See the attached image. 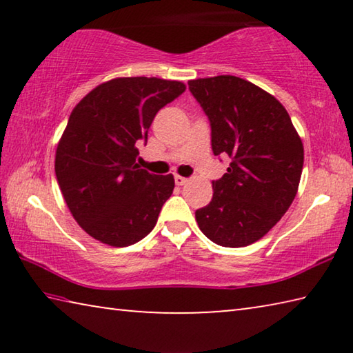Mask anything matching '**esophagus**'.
<instances>
[{"label":"esophagus","instance_id":"1","mask_svg":"<svg viewBox=\"0 0 353 353\" xmlns=\"http://www.w3.org/2000/svg\"><path fill=\"white\" fill-rule=\"evenodd\" d=\"M174 182H176V185H179V187H182V185L188 183V179L182 177V176H174Z\"/></svg>","mask_w":353,"mask_h":353}]
</instances>
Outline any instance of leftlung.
<instances>
[{"label":"left lung","mask_w":353,"mask_h":353,"mask_svg":"<svg viewBox=\"0 0 353 353\" xmlns=\"http://www.w3.org/2000/svg\"><path fill=\"white\" fill-rule=\"evenodd\" d=\"M210 121L212 151L230 159L213 181L210 204L196 210L208 240L243 248L265 236L296 198L303 146L285 107L236 76L188 82Z\"/></svg>","instance_id":"left-lung-1"}]
</instances>
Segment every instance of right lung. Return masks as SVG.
<instances>
[{
	"instance_id": "1",
	"label": "right lung",
	"mask_w": 353,
	"mask_h": 353,
	"mask_svg": "<svg viewBox=\"0 0 353 353\" xmlns=\"http://www.w3.org/2000/svg\"><path fill=\"white\" fill-rule=\"evenodd\" d=\"M185 92L177 81L118 77L71 112L56 152L57 183L71 214L94 240L130 246L145 238L174 190V177L137 163L157 112Z\"/></svg>"
}]
</instances>
